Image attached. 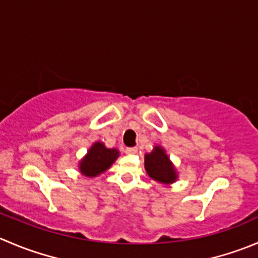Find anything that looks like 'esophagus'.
<instances>
[{"mask_svg": "<svg viewBox=\"0 0 258 258\" xmlns=\"http://www.w3.org/2000/svg\"><path fill=\"white\" fill-rule=\"evenodd\" d=\"M137 151H139V149H137V147H127L126 149V154H128V155L137 154Z\"/></svg>", "mask_w": 258, "mask_h": 258, "instance_id": "esophagus-1", "label": "esophagus"}]
</instances>
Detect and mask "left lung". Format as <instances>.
<instances>
[{
  "mask_svg": "<svg viewBox=\"0 0 258 258\" xmlns=\"http://www.w3.org/2000/svg\"><path fill=\"white\" fill-rule=\"evenodd\" d=\"M145 169L151 179L162 184H171L177 177L174 165L161 146H155L150 154L145 155Z\"/></svg>",
  "mask_w": 258,
  "mask_h": 258,
  "instance_id": "8db88e82",
  "label": "left lung"
}]
</instances>
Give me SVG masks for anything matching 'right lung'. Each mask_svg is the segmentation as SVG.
Wrapping results in <instances>:
<instances>
[{
    "label": "right lung",
    "instance_id": "1",
    "mask_svg": "<svg viewBox=\"0 0 258 258\" xmlns=\"http://www.w3.org/2000/svg\"><path fill=\"white\" fill-rule=\"evenodd\" d=\"M118 156V150L107 149L102 142H94L79 162V170L86 176H97L109 169Z\"/></svg>",
    "mask_w": 258,
    "mask_h": 258
}]
</instances>
